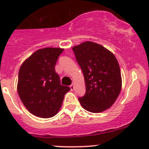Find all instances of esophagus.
<instances>
[{"label": "esophagus", "instance_id": "1", "mask_svg": "<svg viewBox=\"0 0 149 149\" xmlns=\"http://www.w3.org/2000/svg\"><path fill=\"white\" fill-rule=\"evenodd\" d=\"M70 88L71 91H73V89H74V85H73V84H71V85L70 86Z\"/></svg>", "mask_w": 149, "mask_h": 149}]
</instances>
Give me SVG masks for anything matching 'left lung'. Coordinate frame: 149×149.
Masks as SVG:
<instances>
[{"mask_svg":"<svg viewBox=\"0 0 149 149\" xmlns=\"http://www.w3.org/2000/svg\"><path fill=\"white\" fill-rule=\"evenodd\" d=\"M76 61L83 71L86 94L79 101L84 109L99 113L110 107L120 93V65L112 52L93 42L73 47Z\"/></svg>","mask_w":149,"mask_h":149,"instance_id":"obj_1","label":"left lung"}]
</instances>
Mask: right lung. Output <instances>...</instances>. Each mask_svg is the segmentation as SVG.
<instances>
[{"label": "right lung", "mask_w": 149, "mask_h": 149, "mask_svg": "<svg viewBox=\"0 0 149 149\" xmlns=\"http://www.w3.org/2000/svg\"><path fill=\"white\" fill-rule=\"evenodd\" d=\"M64 49H40L22 63L19 71L17 91L26 109L42 118L55 116L64 96L70 88L61 84L55 66Z\"/></svg>", "instance_id": "1"}]
</instances>
